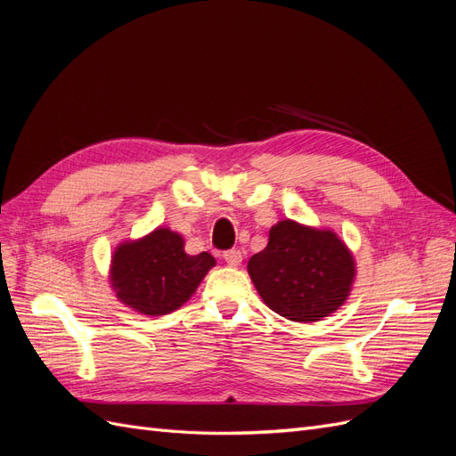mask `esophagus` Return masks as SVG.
I'll return each instance as SVG.
<instances>
[{
	"instance_id": "1",
	"label": "esophagus",
	"mask_w": 456,
	"mask_h": 456,
	"mask_svg": "<svg viewBox=\"0 0 456 456\" xmlns=\"http://www.w3.org/2000/svg\"><path fill=\"white\" fill-rule=\"evenodd\" d=\"M241 258H243V255L238 249L224 251V260L228 262L230 266H240L241 265Z\"/></svg>"
}]
</instances>
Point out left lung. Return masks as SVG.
<instances>
[{"label":"left lung","instance_id":"1","mask_svg":"<svg viewBox=\"0 0 456 456\" xmlns=\"http://www.w3.org/2000/svg\"><path fill=\"white\" fill-rule=\"evenodd\" d=\"M265 305L291 322L312 323L338 310L354 283V256L335 232L280 220L268 245L249 258Z\"/></svg>","mask_w":456,"mask_h":456}]
</instances>
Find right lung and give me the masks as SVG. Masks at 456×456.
<instances>
[{
	"label": "right lung",
	"instance_id": "1",
	"mask_svg": "<svg viewBox=\"0 0 456 456\" xmlns=\"http://www.w3.org/2000/svg\"><path fill=\"white\" fill-rule=\"evenodd\" d=\"M215 262L209 253L186 255L181 233L158 228L118 247L110 280L123 305L144 315H165L194 295Z\"/></svg>",
	"mask_w": 456,
	"mask_h": 456
}]
</instances>
